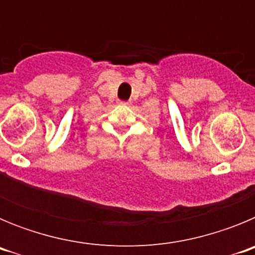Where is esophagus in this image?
Returning a JSON list of instances; mask_svg holds the SVG:
<instances>
[{
  "instance_id": "1",
  "label": "esophagus",
  "mask_w": 255,
  "mask_h": 255,
  "mask_svg": "<svg viewBox=\"0 0 255 255\" xmlns=\"http://www.w3.org/2000/svg\"><path fill=\"white\" fill-rule=\"evenodd\" d=\"M121 105H129V102H126V101H120Z\"/></svg>"
}]
</instances>
